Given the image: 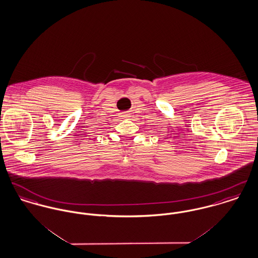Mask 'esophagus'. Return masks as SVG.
I'll use <instances>...</instances> for the list:
<instances>
[{
	"mask_svg": "<svg viewBox=\"0 0 258 258\" xmlns=\"http://www.w3.org/2000/svg\"><path fill=\"white\" fill-rule=\"evenodd\" d=\"M121 117L125 118V119H126V118H130V114L127 113V112H124V113L121 114Z\"/></svg>",
	"mask_w": 258,
	"mask_h": 258,
	"instance_id": "1",
	"label": "esophagus"
}]
</instances>
